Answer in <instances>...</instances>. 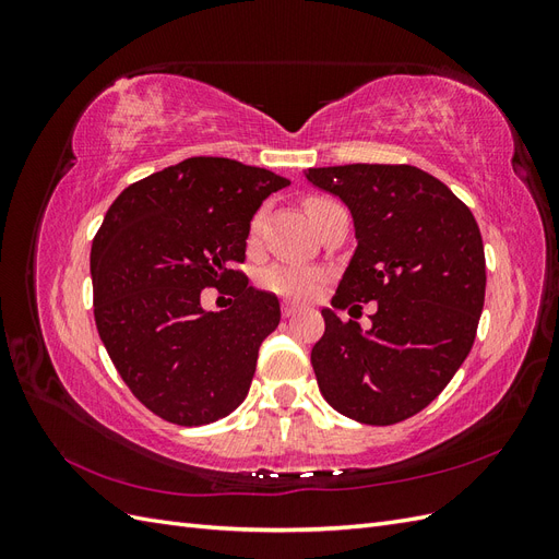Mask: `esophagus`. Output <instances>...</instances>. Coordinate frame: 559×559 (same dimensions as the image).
<instances>
[{
	"mask_svg": "<svg viewBox=\"0 0 559 559\" xmlns=\"http://www.w3.org/2000/svg\"><path fill=\"white\" fill-rule=\"evenodd\" d=\"M298 312V308L294 306V302H282V314L284 317H294Z\"/></svg>",
	"mask_w": 559,
	"mask_h": 559,
	"instance_id": "esophagus-1",
	"label": "esophagus"
}]
</instances>
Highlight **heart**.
Instances as JSON below:
<instances>
[{
	"label": "heart",
	"instance_id": "b5f03b06",
	"mask_svg": "<svg viewBox=\"0 0 559 559\" xmlns=\"http://www.w3.org/2000/svg\"><path fill=\"white\" fill-rule=\"evenodd\" d=\"M326 202L329 200H321V198L308 200V212L312 214L321 205H326ZM259 226H261V214L253 216L251 230H249L251 238L259 233ZM321 280H324V273H321L319 267L300 265V263H286V261L273 263L261 273L263 289L273 292L277 296H284V298H294V300L312 296L317 292V286L321 284Z\"/></svg>",
	"mask_w": 559,
	"mask_h": 559
}]
</instances>
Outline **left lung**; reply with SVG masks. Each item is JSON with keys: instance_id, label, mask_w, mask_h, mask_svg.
Here are the masks:
<instances>
[{"instance_id": "left-lung-1", "label": "left lung", "mask_w": 559, "mask_h": 559, "mask_svg": "<svg viewBox=\"0 0 559 559\" xmlns=\"http://www.w3.org/2000/svg\"><path fill=\"white\" fill-rule=\"evenodd\" d=\"M306 177L345 202L357 233L331 306H378L368 331L321 310L319 392L361 425H396L443 392L476 341L487 280L480 228L443 181L413 165L310 167Z\"/></svg>"}]
</instances>
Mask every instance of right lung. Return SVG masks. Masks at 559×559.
I'll return each instance as SVG.
<instances>
[{"label": "right lung", "mask_w": 559, "mask_h": 559, "mask_svg": "<svg viewBox=\"0 0 559 559\" xmlns=\"http://www.w3.org/2000/svg\"><path fill=\"white\" fill-rule=\"evenodd\" d=\"M289 183L230 158H186L130 183L95 235L97 333L130 392L173 425H210L249 392L280 300L249 286L235 263L245 261L251 216ZM224 283L231 308L202 311L201 289Z\"/></svg>", "instance_id": "right-lung-1"}]
</instances>
